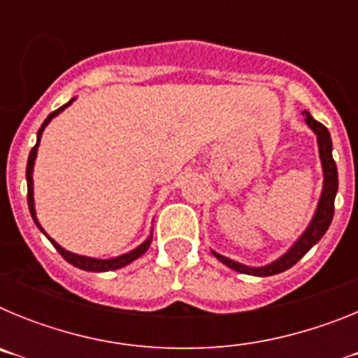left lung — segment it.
<instances>
[{
	"instance_id": "1",
	"label": "left lung",
	"mask_w": 358,
	"mask_h": 358,
	"mask_svg": "<svg viewBox=\"0 0 358 358\" xmlns=\"http://www.w3.org/2000/svg\"><path fill=\"white\" fill-rule=\"evenodd\" d=\"M303 116H305V123L312 129V132L317 138V148H319V159H321V169H322V189L321 195H319L317 206H315L314 215H312V220L308 222L306 229L303 231L301 235L297 236L296 242L287 249L280 258L273 260L271 264L260 265V267H251V265L240 264V262L231 260L227 256L220 255V252L213 251V256L218 262H222L226 267L233 268L236 273L249 274V276H274V274H280L287 268H290L292 265H296L297 262L301 260L303 256L314 248L315 243L322 238V235L327 233L328 227L331 224V218H334V202L335 195H337V189H339V176H337V164H335L334 156H331V136L328 132V129L319 123L317 120L312 118L308 110H303Z\"/></svg>"
}]
</instances>
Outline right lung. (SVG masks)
I'll return each instance as SVG.
<instances>
[{"label":"right lung","mask_w":358,"mask_h":358,"mask_svg":"<svg viewBox=\"0 0 358 358\" xmlns=\"http://www.w3.org/2000/svg\"><path fill=\"white\" fill-rule=\"evenodd\" d=\"M75 102V98H71L68 103H64L62 107H59L57 110H53V113H50L48 118L44 120L43 125H41V129L37 131V141H36V147L31 148L30 156H28V163H27V186H28V208H30V215L31 218H34V222H36V226L39 227L41 231H43V235L46 236V238L50 240V242L53 243V248L59 251V255L64 258L68 264H71L73 267H78L82 268V271H87V273H107V271H116V268H122L125 267V265L132 264L134 260H138L141 255H145L147 252V249L150 248L152 243V229H150V235L147 236V240L145 242H141L138 248H134L132 251L129 252H123V255L120 256H115V258H93V256H84V255H77V252H71L68 251V249H64L62 245H59V243L55 242V240L52 238V236L46 233V231L43 229V226L39 224V220H37V213H36V201H34V164H36V159H37V148H39V143H41V138H43V132L44 129H46V125H48L50 122H52L55 116H59L62 113V110L66 109V107H69L71 103Z\"/></svg>","instance_id":"add662e5"}]
</instances>
